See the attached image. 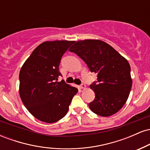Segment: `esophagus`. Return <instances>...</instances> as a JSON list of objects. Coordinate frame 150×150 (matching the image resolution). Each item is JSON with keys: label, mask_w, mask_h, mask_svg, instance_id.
Returning a JSON list of instances; mask_svg holds the SVG:
<instances>
[{"label": "esophagus", "mask_w": 150, "mask_h": 150, "mask_svg": "<svg viewBox=\"0 0 150 150\" xmlns=\"http://www.w3.org/2000/svg\"><path fill=\"white\" fill-rule=\"evenodd\" d=\"M80 88L82 89H85L86 88V85H85V84H82V85H80Z\"/></svg>", "instance_id": "34e87169"}]
</instances>
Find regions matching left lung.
Wrapping results in <instances>:
<instances>
[{
  "mask_svg": "<svg viewBox=\"0 0 150 150\" xmlns=\"http://www.w3.org/2000/svg\"><path fill=\"white\" fill-rule=\"evenodd\" d=\"M97 74L90 85L95 99L89 104L92 112L103 117L118 112L124 106L132 87L128 61L107 43L99 39L78 41L69 49Z\"/></svg>",
  "mask_w": 150,
  "mask_h": 150,
  "instance_id": "1",
  "label": "left lung"
}]
</instances>
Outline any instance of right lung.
I'll use <instances>...</instances> for the list:
<instances>
[{
	"label": "right lung",
	"instance_id": "add662e5",
	"mask_svg": "<svg viewBox=\"0 0 150 150\" xmlns=\"http://www.w3.org/2000/svg\"><path fill=\"white\" fill-rule=\"evenodd\" d=\"M74 41L44 42L34 50L20 72L19 93L32 116L45 123H56L68 113L78 89L63 80L59 64L61 57Z\"/></svg>",
	"mask_w": 150,
	"mask_h": 150
}]
</instances>
